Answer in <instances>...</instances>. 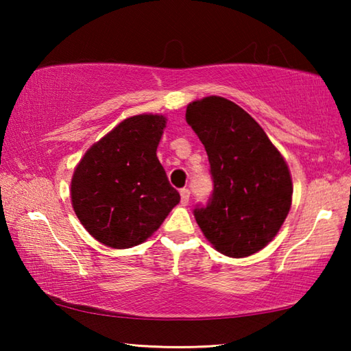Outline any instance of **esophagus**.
Segmentation results:
<instances>
[{"label":"esophagus","mask_w":351,"mask_h":351,"mask_svg":"<svg viewBox=\"0 0 351 351\" xmlns=\"http://www.w3.org/2000/svg\"><path fill=\"white\" fill-rule=\"evenodd\" d=\"M180 195H181V204L182 206H187L189 204V198H190L189 189H182L181 192H180Z\"/></svg>","instance_id":"esophagus-1"}]
</instances>
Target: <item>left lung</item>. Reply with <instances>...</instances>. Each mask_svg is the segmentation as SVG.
Masks as SVG:
<instances>
[{"label": "left lung", "mask_w": 351, "mask_h": 351, "mask_svg": "<svg viewBox=\"0 0 351 351\" xmlns=\"http://www.w3.org/2000/svg\"><path fill=\"white\" fill-rule=\"evenodd\" d=\"M186 121L209 156L213 193L195 209L206 240L228 257H249L274 240L293 201L288 164L255 119L230 100L187 105Z\"/></svg>", "instance_id": "8db88e82"}]
</instances>
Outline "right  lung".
I'll return each mask as SVG.
<instances>
[{"label":"right lung","instance_id":"1","mask_svg":"<svg viewBox=\"0 0 351 351\" xmlns=\"http://www.w3.org/2000/svg\"><path fill=\"white\" fill-rule=\"evenodd\" d=\"M165 125L162 114L127 117L77 164L71 203L83 228L102 245H141L180 203L156 156Z\"/></svg>","mask_w":351,"mask_h":351}]
</instances>
